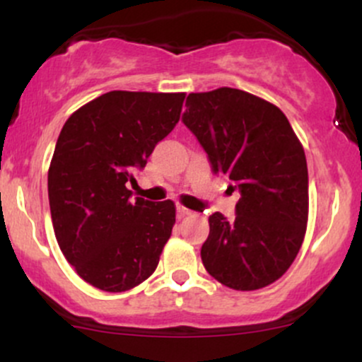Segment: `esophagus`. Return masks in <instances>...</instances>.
<instances>
[{
    "label": "esophagus",
    "mask_w": 362,
    "mask_h": 362,
    "mask_svg": "<svg viewBox=\"0 0 362 362\" xmlns=\"http://www.w3.org/2000/svg\"><path fill=\"white\" fill-rule=\"evenodd\" d=\"M177 214L180 216V218H185V216H192L194 213L190 209H187V207H184V206H178L177 207Z\"/></svg>",
    "instance_id": "esophagus-1"
}]
</instances>
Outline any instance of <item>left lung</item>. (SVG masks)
Listing matches in <instances>:
<instances>
[{"label": "left lung", "mask_w": 362, "mask_h": 362, "mask_svg": "<svg viewBox=\"0 0 362 362\" xmlns=\"http://www.w3.org/2000/svg\"><path fill=\"white\" fill-rule=\"evenodd\" d=\"M184 124L216 173L238 190L236 218L209 216L206 271L236 291L276 282L300 252L308 223V167L301 141L274 103L236 88L190 93Z\"/></svg>", "instance_id": "left-lung-1"}]
</instances>
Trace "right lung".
Segmentation results:
<instances>
[{"mask_svg":"<svg viewBox=\"0 0 362 362\" xmlns=\"http://www.w3.org/2000/svg\"><path fill=\"white\" fill-rule=\"evenodd\" d=\"M185 93L114 90L61 129L49 165L56 240L83 281L122 293L156 271L175 224V202L132 199L127 180L180 120Z\"/></svg>","mask_w":362,"mask_h":362,"instance_id":"add662e5","label":"right lung"}]
</instances>
